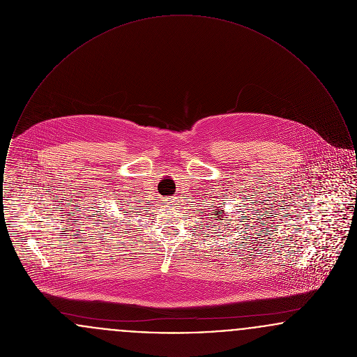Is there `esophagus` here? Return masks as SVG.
Returning <instances> with one entry per match:
<instances>
[{"label": "esophagus", "instance_id": "34e87169", "mask_svg": "<svg viewBox=\"0 0 357 357\" xmlns=\"http://www.w3.org/2000/svg\"><path fill=\"white\" fill-rule=\"evenodd\" d=\"M166 201H167V204H175V201H176V197H170V198H167Z\"/></svg>", "mask_w": 357, "mask_h": 357}]
</instances>
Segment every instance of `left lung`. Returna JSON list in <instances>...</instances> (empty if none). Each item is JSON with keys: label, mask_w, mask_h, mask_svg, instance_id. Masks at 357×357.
<instances>
[{"label": "left lung", "mask_w": 357, "mask_h": 357, "mask_svg": "<svg viewBox=\"0 0 357 357\" xmlns=\"http://www.w3.org/2000/svg\"><path fill=\"white\" fill-rule=\"evenodd\" d=\"M211 206H213V204H211ZM220 207H221V206H220ZM214 213H215V215H218L220 213H223V210H221V208H218V210H217V211H214ZM215 218H218V217H215ZM218 221H220V220H218ZM211 223H213V222H211Z\"/></svg>", "instance_id": "left-lung-1"}]
</instances>
